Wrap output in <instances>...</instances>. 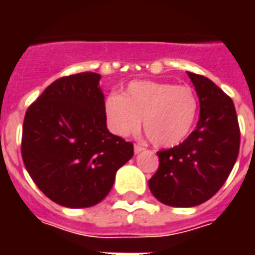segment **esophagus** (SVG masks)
<instances>
[{
	"label": "esophagus",
	"mask_w": 255,
	"mask_h": 255,
	"mask_svg": "<svg viewBox=\"0 0 255 255\" xmlns=\"http://www.w3.org/2000/svg\"><path fill=\"white\" fill-rule=\"evenodd\" d=\"M144 147L143 146H140V144H135L133 146V151H135V154H138V153H140V151H143Z\"/></svg>",
	"instance_id": "esophagus-1"
}]
</instances>
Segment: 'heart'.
Segmentation results:
<instances>
[{
  "label": "heart",
  "instance_id": "obj_1",
  "mask_svg": "<svg viewBox=\"0 0 255 255\" xmlns=\"http://www.w3.org/2000/svg\"><path fill=\"white\" fill-rule=\"evenodd\" d=\"M198 112V98L190 86L168 82H132L123 95L105 101L108 127L119 136L143 131L151 143L169 147L180 143L191 131Z\"/></svg>",
  "mask_w": 255,
  "mask_h": 255
}]
</instances>
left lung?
<instances>
[{
	"label": "left lung",
	"mask_w": 255,
	"mask_h": 255,
	"mask_svg": "<svg viewBox=\"0 0 255 255\" xmlns=\"http://www.w3.org/2000/svg\"><path fill=\"white\" fill-rule=\"evenodd\" d=\"M187 75L199 97L197 128L180 144L157 151L160 165L149 180L160 202L177 208L197 206L213 197L230 176L241 144L232 100L210 79Z\"/></svg>",
	"instance_id": "obj_1"
}]
</instances>
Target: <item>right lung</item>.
<instances>
[{"instance_id":"obj_1","label":"right lung","mask_w":255,"mask_h":255,"mask_svg":"<svg viewBox=\"0 0 255 255\" xmlns=\"http://www.w3.org/2000/svg\"><path fill=\"white\" fill-rule=\"evenodd\" d=\"M101 76L53 82L25 112L21 157L38 188L67 208H90L109 194L133 144L106 128Z\"/></svg>"}]
</instances>
